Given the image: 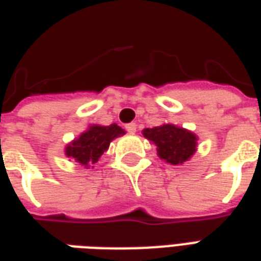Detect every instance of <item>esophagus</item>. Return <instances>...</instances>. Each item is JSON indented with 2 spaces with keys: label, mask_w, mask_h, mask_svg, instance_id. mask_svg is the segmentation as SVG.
<instances>
[{
  "label": "esophagus",
  "mask_w": 261,
  "mask_h": 261,
  "mask_svg": "<svg viewBox=\"0 0 261 261\" xmlns=\"http://www.w3.org/2000/svg\"><path fill=\"white\" fill-rule=\"evenodd\" d=\"M125 130L128 131V133H136L137 124H136V123H130V124L125 125Z\"/></svg>",
  "instance_id": "esophagus-1"
}]
</instances>
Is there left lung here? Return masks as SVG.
I'll return each mask as SVG.
<instances>
[{"label": "left lung", "instance_id": "left-lung-1", "mask_svg": "<svg viewBox=\"0 0 261 261\" xmlns=\"http://www.w3.org/2000/svg\"><path fill=\"white\" fill-rule=\"evenodd\" d=\"M142 136L156 145L158 156L166 164H185L197 151L198 137L193 131L170 123L152 128H144Z\"/></svg>", "mask_w": 261, "mask_h": 261}]
</instances>
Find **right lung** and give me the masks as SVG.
I'll return each instance as SVG.
<instances>
[{"instance_id": "right-lung-1", "label": "right lung", "mask_w": 261, "mask_h": 261, "mask_svg": "<svg viewBox=\"0 0 261 261\" xmlns=\"http://www.w3.org/2000/svg\"><path fill=\"white\" fill-rule=\"evenodd\" d=\"M124 134L125 131L117 124H91L65 147V156L88 169L108 151L110 142Z\"/></svg>"}]
</instances>
